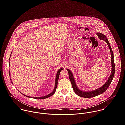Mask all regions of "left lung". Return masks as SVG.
<instances>
[{
  "instance_id": "1",
  "label": "left lung",
  "mask_w": 125,
  "mask_h": 125,
  "mask_svg": "<svg viewBox=\"0 0 125 125\" xmlns=\"http://www.w3.org/2000/svg\"><path fill=\"white\" fill-rule=\"evenodd\" d=\"M97 35L98 36L99 38H100L101 40H103L107 43V45L110 49V53L111 54V64H112L111 74L109 79L106 82V83L104 85H103L101 87H100V88L92 90V91H83L80 90L77 88L72 72L69 69H67V70L68 71V73H69V79L71 82L72 88L73 89V91H74V92L75 93V94L76 95H77L78 96L81 97L91 98V97H93L98 96V95H100V94H102L103 93H104L109 87V85H110V84L114 78V75H115V65L114 60V54H113V52L112 51V48L110 45V43L107 39V37L104 35L102 33H97Z\"/></svg>"
}]
</instances>
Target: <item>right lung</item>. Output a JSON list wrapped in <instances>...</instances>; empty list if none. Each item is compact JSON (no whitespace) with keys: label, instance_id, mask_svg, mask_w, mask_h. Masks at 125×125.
Listing matches in <instances>:
<instances>
[{"label":"right lung","instance_id":"1","mask_svg":"<svg viewBox=\"0 0 125 125\" xmlns=\"http://www.w3.org/2000/svg\"><path fill=\"white\" fill-rule=\"evenodd\" d=\"M12 53V52H11ZM10 55H11V54H10ZM10 60V59H9ZM9 65H10V62H9ZM63 69V68H60L58 72H57V74H56V78H55V87H54V89L53 90V91L52 92H51V93H50L49 94H48V95H46V96H43V97H29V96H26V95H24V94H22L23 95H24V96H26V97H29V98H34V99H46V98H49V97H51V96H52V95H53L54 94V93H55V91H56V88H57V84H58V79H59V75H60V72ZM9 74H10V72L9 71ZM11 83H12V81H11Z\"/></svg>","mask_w":125,"mask_h":125}]
</instances>
